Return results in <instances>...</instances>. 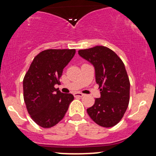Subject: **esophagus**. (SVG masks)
Wrapping results in <instances>:
<instances>
[{"label": "esophagus", "mask_w": 156, "mask_h": 156, "mask_svg": "<svg viewBox=\"0 0 156 156\" xmlns=\"http://www.w3.org/2000/svg\"><path fill=\"white\" fill-rule=\"evenodd\" d=\"M73 95H74L75 98H78V97L81 98V97L84 96V94H83V93H80V92H76L73 94Z\"/></svg>", "instance_id": "34e87169"}]
</instances>
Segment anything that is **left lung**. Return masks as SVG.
Instances as JSON below:
<instances>
[{
  "mask_svg": "<svg viewBox=\"0 0 156 156\" xmlns=\"http://www.w3.org/2000/svg\"><path fill=\"white\" fill-rule=\"evenodd\" d=\"M78 54L94 67L96 83L101 89V98H96L87 113L102 127L114 126L121 120L129 103L130 81L124 64L105 46L80 50Z\"/></svg>",
  "mask_w": 156,
  "mask_h": 156,
  "instance_id": "8db88e82",
  "label": "left lung"
}]
</instances>
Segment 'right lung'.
<instances>
[{
  "instance_id": "1",
  "label": "right lung",
  "mask_w": 156,
  "mask_h": 156,
  "mask_svg": "<svg viewBox=\"0 0 156 156\" xmlns=\"http://www.w3.org/2000/svg\"><path fill=\"white\" fill-rule=\"evenodd\" d=\"M76 53L75 49H49L39 53L31 64L23 79V97L28 114L44 128H51L63 119L72 94L55 89L64 68Z\"/></svg>"
}]
</instances>
